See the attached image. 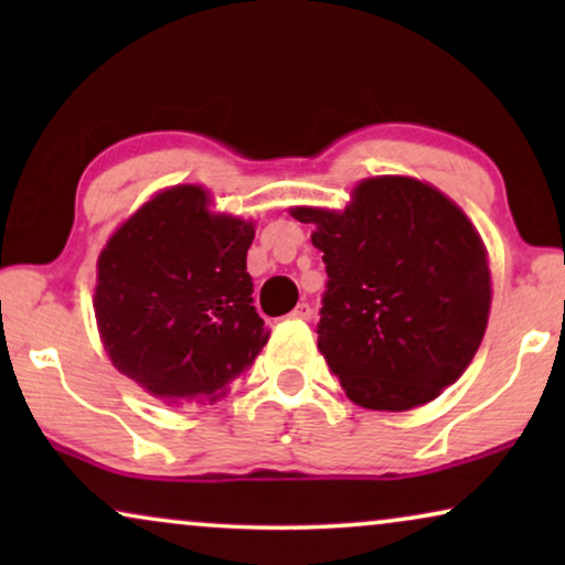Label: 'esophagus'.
I'll use <instances>...</instances> for the list:
<instances>
[{"label":"esophagus","instance_id":"1","mask_svg":"<svg viewBox=\"0 0 565 565\" xmlns=\"http://www.w3.org/2000/svg\"><path fill=\"white\" fill-rule=\"evenodd\" d=\"M311 313H313L311 306H308V303H298L296 311H292L290 316H292V319H298V321H308V319H311Z\"/></svg>","mask_w":565,"mask_h":565}]
</instances>
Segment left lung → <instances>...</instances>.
<instances>
[{
	"mask_svg": "<svg viewBox=\"0 0 565 565\" xmlns=\"http://www.w3.org/2000/svg\"><path fill=\"white\" fill-rule=\"evenodd\" d=\"M323 252L319 350L347 398L406 412L466 373L491 311L486 246L468 215L412 177H370L344 211L292 207Z\"/></svg>",
	"mask_w": 565,
	"mask_h": 565,
	"instance_id": "1",
	"label": "left lung"
}]
</instances>
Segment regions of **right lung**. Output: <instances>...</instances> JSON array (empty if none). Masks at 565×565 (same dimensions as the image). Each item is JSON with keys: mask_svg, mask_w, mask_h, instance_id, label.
Segmentation results:
<instances>
[{"mask_svg": "<svg viewBox=\"0 0 565 565\" xmlns=\"http://www.w3.org/2000/svg\"><path fill=\"white\" fill-rule=\"evenodd\" d=\"M198 184L138 207L97 259L95 316L113 365L167 406L221 398L267 344L252 306L254 223L211 213Z\"/></svg>", "mask_w": 565, "mask_h": 565, "instance_id": "right-lung-1", "label": "right lung"}]
</instances>
